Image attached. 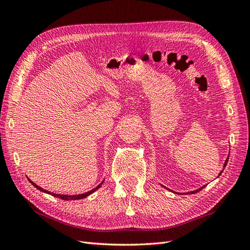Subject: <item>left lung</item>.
<instances>
[{
	"mask_svg": "<svg viewBox=\"0 0 250 250\" xmlns=\"http://www.w3.org/2000/svg\"><path fill=\"white\" fill-rule=\"evenodd\" d=\"M228 162H229V157L228 158H226V161H225V163H224V166H223V167H225V166L226 165H228ZM223 171H221L220 172V174H219V175H221V173H222ZM204 187H206V186H203V187H201L200 188H198V190H195V191H192V192H188V193H187V194H194V193H197V192H199L200 190H202V188H204Z\"/></svg>",
	"mask_w": 250,
	"mask_h": 250,
	"instance_id": "left-lung-1",
	"label": "left lung"
}]
</instances>
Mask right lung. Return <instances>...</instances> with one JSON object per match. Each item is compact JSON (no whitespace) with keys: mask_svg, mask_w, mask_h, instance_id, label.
<instances>
[{"mask_svg":"<svg viewBox=\"0 0 250 250\" xmlns=\"http://www.w3.org/2000/svg\"><path fill=\"white\" fill-rule=\"evenodd\" d=\"M28 179H29V178H28ZM29 181H30V183H31V184H32L36 188H39L40 191H42V192H43V193L50 194V195H52V196H54V197H58V198L62 199V200H78V199L85 198V197H87L88 195H90L92 193H94L95 191H97L98 188H99L102 186V184H103V181H102V183H101L100 185H98L95 188H93L92 191H88V192H86V193H83V194H78V195H62V194H54V193H52V192H49V191H47V190H44V188H42L39 187V186H37L36 184H34L33 181H31L30 179H29Z\"/></svg>","mask_w":250,"mask_h":250,"instance_id":"right-lung-1","label":"right lung"}]
</instances>
